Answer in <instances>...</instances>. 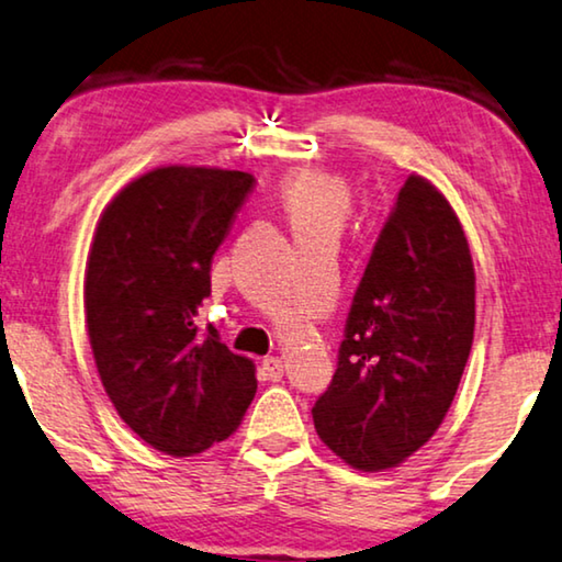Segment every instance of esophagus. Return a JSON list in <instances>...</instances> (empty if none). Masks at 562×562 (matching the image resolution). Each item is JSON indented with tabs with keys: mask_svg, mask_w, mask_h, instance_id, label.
<instances>
[{
	"mask_svg": "<svg viewBox=\"0 0 562 562\" xmlns=\"http://www.w3.org/2000/svg\"><path fill=\"white\" fill-rule=\"evenodd\" d=\"M261 375L263 380H281L283 378V362L279 360V357H266V360L261 362Z\"/></svg>",
	"mask_w": 562,
	"mask_h": 562,
	"instance_id": "1",
	"label": "esophagus"
}]
</instances>
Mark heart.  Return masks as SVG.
Returning a JSON list of instances; mask_svg holds the SVG:
<instances>
[{
    "mask_svg": "<svg viewBox=\"0 0 562 562\" xmlns=\"http://www.w3.org/2000/svg\"><path fill=\"white\" fill-rule=\"evenodd\" d=\"M276 194L294 233L337 235L352 213L349 184L322 169H294L279 182Z\"/></svg>",
    "mask_w": 562,
    "mask_h": 562,
    "instance_id": "1",
    "label": "heart"
}]
</instances>
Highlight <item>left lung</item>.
Segmentation results:
<instances>
[{"instance_id": "8db88e82", "label": "left lung", "mask_w": 562, "mask_h": 562, "mask_svg": "<svg viewBox=\"0 0 562 562\" xmlns=\"http://www.w3.org/2000/svg\"><path fill=\"white\" fill-rule=\"evenodd\" d=\"M474 341V263L459 217L413 175L382 223L349 306L316 434L349 467L418 451L451 408Z\"/></svg>"}]
</instances>
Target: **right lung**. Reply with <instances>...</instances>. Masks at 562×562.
<instances>
[{"mask_svg": "<svg viewBox=\"0 0 562 562\" xmlns=\"http://www.w3.org/2000/svg\"><path fill=\"white\" fill-rule=\"evenodd\" d=\"M254 175L161 167L103 210L86 266L95 368L136 436L169 457L225 441L256 395V368L198 327L210 263Z\"/></svg>", "mask_w": 562, "mask_h": 562, "instance_id": "right-lung-1", "label": "right lung"}]
</instances>
